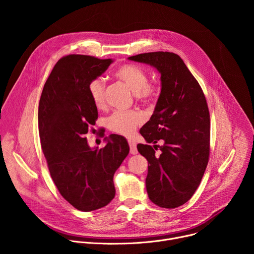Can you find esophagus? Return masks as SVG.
<instances>
[{"label":"esophagus","mask_w":254,"mask_h":254,"mask_svg":"<svg viewBox=\"0 0 254 254\" xmlns=\"http://www.w3.org/2000/svg\"><path fill=\"white\" fill-rule=\"evenodd\" d=\"M128 144H129V152L131 155H136L137 154V149H136V144L134 141L128 139Z\"/></svg>","instance_id":"1"}]
</instances>
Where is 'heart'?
I'll list each match as a JSON object with an SVG mask.
<instances>
[{"label":"heart","instance_id":"heart-1","mask_svg":"<svg viewBox=\"0 0 254 254\" xmlns=\"http://www.w3.org/2000/svg\"><path fill=\"white\" fill-rule=\"evenodd\" d=\"M117 78L125 82L133 92L134 97L143 103H152L159 96L157 84L149 82L146 71L133 64H124L116 71ZM91 101L97 108L105 106V84L101 78H93L87 86ZM143 123L141 114L135 111L117 112L106 121L107 127L112 131L125 136L131 135L136 127Z\"/></svg>","mask_w":254,"mask_h":254}]
</instances>
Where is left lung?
<instances>
[{
	"label": "left lung",
	"instance_id": "obj_1",
	"mask_svg": "<svg viewBox=\"0 0 254 254\" xmlns=\"http://www.w3.org/2000/svg\"><path fill=\"white\" fill-rule=\"evenodd\" d=\"M129 60L154 66L162 89L150 121L139 132L149 143H138L148 160L146 187L150 200L173 209L185 204L199 187L210 155V116L204 92L181 57L173 52H149ZM160 148L161 154L156 156Z\"/></svg>",
	"mask_w": 254,
	"mask_h": 254
}]
</instances>
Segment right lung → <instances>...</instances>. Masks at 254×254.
I'll return each mask as SVG.
<instances>
[{"label": "right lung", "instance_id": "1", "mask_svg": "<svg viewBox=\"0 0 254 254\" xmlns=\"http://www.w3.org/2000/svg\"><path fill=\"white\" fill-rule=\"evenodd\" d=\"M114 60L70 54L55 64L38 108L41 148L55 186L74 208H102L116 196L114 175L129 153L127 139L111 134L106 146L92 150L84 134L97 120L87 86Z\"/></svg>", "mask_w": 254, "mask_h": 254}]
</instances>
